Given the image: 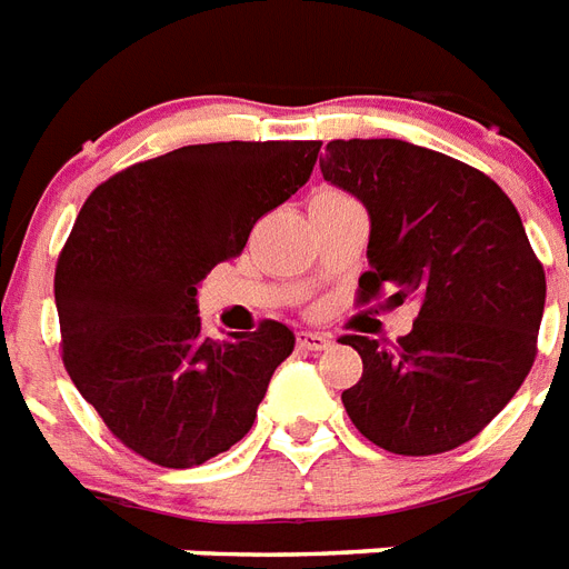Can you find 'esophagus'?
Instances as JSON below:
<instances>
[{
  "instance_id": "esophagus-1",
  "label": "esophagus",
  "mask_w": 569,
  "mask_h": 569,
  "mask_svg": "<svg viewBox=\"0 0 569 569\" xmlns=\"http://www.w3.org/2000/svg\"><path fill=\"white\" fill-rule=\"evenodd\" d=\"M297 343L299 349H308V352H322V349L331 347V335H322V331H299Z\"/></svg>"
}]
</instances>
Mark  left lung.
<instances>
[{"label": "left lung", "mask_w": 569, "mask_h": 569, "mask_svg": "<svg viewBox=\"0 0 569 569\" xmlns=\"http://www.w3.org/2000/svg\"><path fill=\"white\" fill-rule=\"evenodd\" d=\"M322 179L370 217L361 299L420 311L397 347L363 335V376L343 408L363 438L397 456H438L476 438L511 402L535 361L547 302L511 199L497 181L406 140H331Z\"/></svg>", "instance_id": "1"}]
</instances>
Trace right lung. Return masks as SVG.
<instances>
[{
	"label": "right lung",
	"instance_id": "1",
	"mask_svg": "<svg viewBox=\"0 0 569 569\" xmlns=\"http://www.w3.org/2000/svg\"><path fill=\"white\" fill-rule=\"evenodd\" d=\"M320 140L197 143L99 184L54 270L63 367L104 426L152 465L184 470L256 422L297 335L267 320L202 335L197 290L308 181Z\"/></svg>",
	"mask_w": 569,
	"mask_h": 569
}]
</instances>
